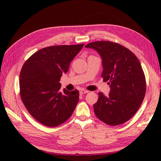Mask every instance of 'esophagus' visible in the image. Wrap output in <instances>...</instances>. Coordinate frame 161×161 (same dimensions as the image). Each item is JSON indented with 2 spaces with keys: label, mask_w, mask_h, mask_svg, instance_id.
<instances>
[{
  "label": "esophagus",
  "mask_w": 161,
  "mask_h": 161,
  "mask_svg": "<svg viewBox=\"0 0 161 161\" xmlns=\"http://www.w3.org/2000/svg\"><path fill=\"white\" fill-rule=\"evenodd\" d=\"M87 92H89L87 90H85V89H81L80 92V94H84L87 93Z\"/></svg>",
  "instance_id": "esophagus-1"
}]
</instances>
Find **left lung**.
<instances>
[{
    "instance_id": "obj_1",
    "label": "left lung",
    "mask_w": 161,
    "mask_h": 161,
    "mask_svg": "<svg viewBox=\"0 0 161 161\" xmlns=\"http://www.w3.org/2000/svg\"><path fill=\"white\" fill-rule=\"evenodd\" d=\"M85 47L94 49L101 55L102 77L111 88L107 97L99 93L94 104L95 115L109 126L124 124L137 112L146 94V77L139 60L131 51L116 42L97 41Z\"/></svg>"
}]
</instances>
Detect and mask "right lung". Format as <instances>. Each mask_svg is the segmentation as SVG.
<instances>
[{
	"label": "right lung",
	"mask_w": 161,
	"mask_h": 161,
	"mask_svg": "<svg viewBox=\"0 0 161 161\" xmlns=\"http://www.w3.org/2000/svg\"><path fill=\"white\" fill-rule=\"evenodd\" d=\"M84 44L42 48L30 57L20 74V94L30 114L40 124L55 127L69 119L79 91H60V78Z\"/></svg>",
	"instance_id": "obj_1"
}]
</instances>
